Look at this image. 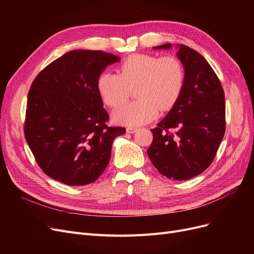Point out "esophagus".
Here are the masks:
<instances>
[{"mask_svg":"<svg viewBox=\"0 0 254 254\" xmlns=\"http://www.w3.org/2000/svg\"><path fill=\"white\" fill-rule=\"evenodd\" d=\"M137 130H138V128L135 127H127V132H128V134H134V132H136Z\"/></svg>","mask_w":254,"mask_h":254,"instance_id":"1","label":"esophagus"}]
</instances>
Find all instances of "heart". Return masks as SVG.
<instances>
[{
	"label": "heart",
	"instance_id": "1",
	"mask_svg": "<svg viewBox=\"0 0 254 254\" xmlns=\"http://www.w3.org/2000/svg\"><path fill=\"white\" fill-rule=\"evenodd\" d=\"M119 72H103L97 88L105 104L116 107L125 102L135 88L136 101L125 103L114 112L116 122L139 126L150 122L158 112L170 110L179 100L185 71L181 61L173 56L132 55L119 64Z\"/></svg>",
	"mask_w": 254,
	"mask_h": 254
}]
</instances>
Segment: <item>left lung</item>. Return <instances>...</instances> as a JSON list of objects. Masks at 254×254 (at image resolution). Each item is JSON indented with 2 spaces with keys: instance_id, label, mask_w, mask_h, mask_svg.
<instances>
[{
  "instance_id": "1",
  "label": "left lung",
  "mask_w": 254,
  "mask_h": 254,
  "mask_svg": "<svg viewBox=\"0 0 254 254\" xmlns=\"http://www.w3.org/2000/svg\"><path fill=\"white\" fill-rule=\"evenodd\" d=\"M178 49L185 71L183 90L168 115L151 129L153 140L147 154L162 175L186 180L201 174L214 159L225 132V102L209 63L189 46L180 44Z\"/></svg>"
}]
</instances>
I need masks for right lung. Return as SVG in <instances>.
Masks as SVG:
<instances>
[{"instance_id":"add662e5","label":"right lung","mask_w":254,"mask_h":254,"mask_svg":"<svg viewBox=\"0 0 254 254\" xmlns=\"http://www.w3.org/2000/svg\"><path fill=\"white\" fill-rule=\"evenodd\" d=\"M100 50H72L50 63L31 85L24 137L39 167L71 186L96 181L108 165L113 140L126 128L108 127L97 80L119 62Z\"/></svg>"}]
</instances>
